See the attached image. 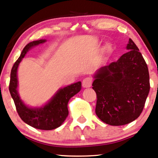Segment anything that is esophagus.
<instances>
[{"mask_svg":"<svg viewBox=\"0 0 158 158\" xmlns=\"http://www.w3.org/2000/svg\"><path fill=\"white\" fill-rule=\"evenodd\" d=\"M93 83V79L90 77H87L83 79L82 81V86L84 87H91Z\"/></svg>","mask_w":158,"mask_h":158,"instance_id":"1","label":"esophagus"}]
</instances>
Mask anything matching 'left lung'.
<instances>
[{
	"mask_svg": "<svg viewBox=\"0 0 158 158\" xmlns=\"http://www.w3.org/2000/svg\"><path fill=\"white\" fill-rule=\"evenodd\" d=\"M127 48L130 51L118 60L98 70L92 85L96 115L112 126L138 118L150 90L149 70L139 49L131 39Z\"/></svg>",
	"mask_w": 158,
	"mask_h": 158,
	"instance_id": "obj_1",
	"label": "left lung"
}]
</instances>
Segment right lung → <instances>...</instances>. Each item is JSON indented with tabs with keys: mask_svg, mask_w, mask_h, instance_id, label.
<instances>
[{
	"mask_svg": "<svg viewBox=\"0 0 158 158\" xmlns=\"http://www.w3.org/2000/svg\"><path fill=\"white\" fill-rule=\"evenodd\" d=\"M45 42V40L33 41L28 43L23 50L18 60L12 68L9 81V92L14 100L17 112L20 118L30 126L43 130H51L62 125L68 115V103L70 98L81 90V81L60 89L57 94L43 107L31 109L26 107L20 99L17 87V70L19 63L31 47Z\"/></svg>",
	"mask_w": 158,
	"mask_h": 158,
	"instance_id": "add662e5",
	"label": "right lung"
}]
</instances>
